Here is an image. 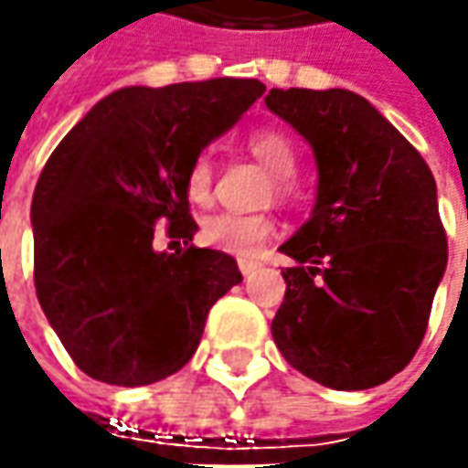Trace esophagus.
Returning <instances> with one entry per match:
<instances>
[{
  "mask_svg": "<svg viewBox=\"0 0 468 468\" xmlns=\"http://www.w3.org/2000/svg\"><path fill=\"white\" fill-rule=\"evenodd\" d=\"M258 265H261L258 261H250V258H239V271H242V276L252 273V271H255Z\"/></svg>",
  "mask_w": 468,
  "mask_h": 468,
  "instance_id": "34e87169",
  "label": "esophagus"
}]
</instances>
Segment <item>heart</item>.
<instances>
[{
	"instance_id": "1",
	"label": "heart",
	"mask_w": 468,
	"mask_h": 468,
	"mask_svg": "<svg viewBox=\"0 0 468 468\" xmlns=\"http://www.w3.org/2000/svg\"><path fill=\"white\" fill-rule=\"evenodd\" d=\"M252 155L261 161L265 169L276 174V195L292 197L294 182L292 176L297 174L299 154L292 137L283 135L279 130H258L247 140ZM185 189H187L189 203L207 206L213 195V161L210 155L200 154L192 158L187 174H185ZM276 234V221L265 213L258 216H242V213H216L200 226V239L221 250L234 258H252L261 252V247Z\"/></svg>"
}]
</instances>
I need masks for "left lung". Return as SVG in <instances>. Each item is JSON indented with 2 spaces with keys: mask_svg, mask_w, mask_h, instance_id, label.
<instances>
[{
  "mask_svg": "<svg viewBox=\"0 0 468 468\" xmlns=\"http://www.w3.org/2000/svg\"><path fill=\"white\" fill-rule=\"evenodd\" d=\"M265 103L314 151L317 200L281 252L286 294L271 323L283 359L335 390L390 380L422 344L448 239L435 176L367 99L273 88Z\"/></svg>",
  "mask_w": 468,
  "mask_h": 468,
  "instance_id": "left-lung-1",
  "label": "left lung"
}]
</instances>
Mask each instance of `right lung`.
I'll return each instance as SVG.
<instances>
[{"mask_svg": "<svg viewBox=\"0 0 468 468\" xmlns=\"http://www.w3.org/2000/svg\"><path fill=\"white\" fill-rule=\"evenodd\" d=\"M265 93L216 78L122 88L48 155L30 203L33 281L72 362L109 386H151L197 349L210 307L242 281L237 261L195 247L185 174ZM186 242L153 250L154 224Z\"/></svg>", "mask_w": 468, "mask_h": 468, "instance_id": "1", "label": "right lung"}]
</instances>
